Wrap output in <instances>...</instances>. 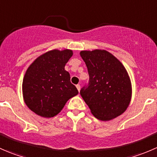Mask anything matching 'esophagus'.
Listing matches in <instances>:
<instances>
[{
    "label": "esophagus",
    "mask_w": 157,
    "mask_h": 157,
    "mask_svg": "<svg viewBox=\"0 0 157 157\" xmlns=\"http://www.w3.org/2000/svg\"><path fill=\"white\" fill-rule=\"evenodd\" d=\"M76 86H77V90H78V91L80 92V84H77V85H76Z\"/></svg>",
    "instance_id": "34e87169"
}]
</instances>
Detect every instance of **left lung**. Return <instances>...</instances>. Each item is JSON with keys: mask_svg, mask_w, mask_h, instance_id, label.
I'll return each instance as SVG.
<instances>
[{"mask_svg": "<svg viewBox=\"0 0 157 157\" xmlns=\"http://www.w3.org/2000/svg\"><path fill=\"white\" fill-rule=\"evenodd\" d=\"M80 56L88 70V84L80 95L92 114L102 121L119 116L131 99V83L123 64L105 50L82 51Z\"/></svg>", "mask_w": 157, "mask_h": 157, "instance_id": "8db88e82", "label": "left lung"}]
</instances>
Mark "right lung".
Returning <instances> with one entry per match:
<instances>
[{
	"label": "right lung",
	"instance_id": "obj_1",
	"mask_svg": "<svg viewBox=\"0 0 157 157\" xmlns=\"http://www.w3.org/2000/svg\"><path fill=\"white\" fill-rule=\"evenodd\" d=\"M73 55L69 49L49 51L28 67L23 80L25 103L45 118L58 115L68 99L78 94L64 66Z\"/></svg>",
	"mask_w": 157,
	"mask_h": 157
}]
</instances>
